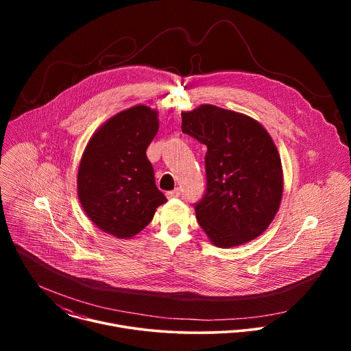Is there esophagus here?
I'll return each mask as SVG.
<instances>
[{"label":"esophagus","instance_id":"obj_1","mask_svg":"<svg viewBox=\"0 0 351 351\" xmlns=\"http://www.w3.org/2000/svg\"><path fill=\"white\" fill-rule=\"evenodd\" d=\"M180 194H182L180 189H175V190H172V191H168V193H167V197H168V198H175V197H179Z\"/></svg>","mask_w":351,"mask_h":351}]
</instances>
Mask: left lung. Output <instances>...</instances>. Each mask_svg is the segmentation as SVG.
<instances>
[{"label": "left lung", "mask_w": 351, "mask_h": 351, "mask_svg": "<svg viewBox=\"0 0 351 351\" xmlns=\"http://www.w3.org/2000/svg\"><path fill=\"white\" fill-rule=\"evenodd\" d=\"M182 132L207 145V191L194 207L198 225L222 248L258 237L283 193L282 162L269 133L252 117L211 104L182 112Z\"/></svg>", "instance_id": "1"}]
</instances>
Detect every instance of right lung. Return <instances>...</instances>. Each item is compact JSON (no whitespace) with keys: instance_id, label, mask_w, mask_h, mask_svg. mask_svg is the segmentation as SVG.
Listing matches in <instances>:
<instances>
[{"instance_id":"1","label":"right lung","mask_w":351,"mask_h":351,"mask_svg":"<svg viewBox=\"0 0 351 351\" xmlns=\"http://www.w3.org/2000/svg\"><path fill=\"white\" fill-rule=\"evenodd\" d=\"M158 128L157 110L134 106L110 118L88 140L77 171V195L99 230L132 239L167 202L145 156Z\"/></svg>"}]
</instances>
